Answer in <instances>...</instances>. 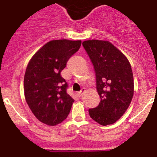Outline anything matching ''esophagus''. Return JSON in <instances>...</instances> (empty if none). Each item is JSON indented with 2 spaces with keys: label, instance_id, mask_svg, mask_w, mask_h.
I'll return each mask as SVG.
<instances>
[{
  "label": "esophagus",
  "instance_id": "esophagus-1",
  "mask_svg": "<svg viewBox=\"0 0 157 157\" xmlns=\"http://www.w3.org/2000/svg\"><path fill=\"white\" fill-rule=\"evenodd\" d=\"M85 92V90L84 89H82V90L80 91V92H78V93H77V96H78V97H81V96H82V95L84 94V93Z\"/></svg>",
  "mask_w": 157,
  "mask_h": 157
}]
</instances>
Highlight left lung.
Here are the masks:
<instances>
[{
	"label": "left lung",
	"mask_w": 157,
	"mask_h": 157,
	"mask_svg": "<svg viewBox=\"0 0 157 157\" xmlns=\"http://www.w3.org/2000/svg\"><path fill=\"white\" fill-rule=\"evenodd\" d=\"M96 72V89L101 101L89 114L101 125L112 124L125 113L133 96L131 66L126 56L107 40L82 43Z\"/></svg>",
	"instance_id": "1"
}]
</instances>
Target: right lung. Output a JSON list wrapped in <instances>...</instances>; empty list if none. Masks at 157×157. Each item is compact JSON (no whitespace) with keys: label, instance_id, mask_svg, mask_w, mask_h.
Listing matches in <instances>:
<instances>
[{"label":"right lung","instance_id":"obj_1","mask_svg":"<svg viewBox=\"0 0 157 157\" xmlns=\"http://www.w3.org/2000/svg\"><path fill=\"white\" fill-rule=\"evenodd\" d=\"M82 41L67 39L47 42L32 57L24 75V96L35 117L55 126L67 117L74 99L67 93L68 85L61 76L69 59Z\"/></svg>","mask_w":157,"mask_h":157}]
</instances>
